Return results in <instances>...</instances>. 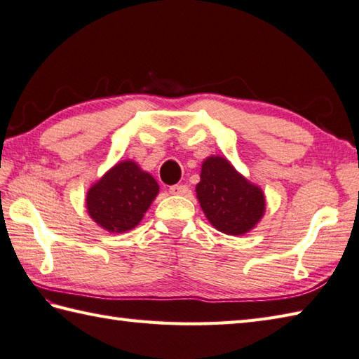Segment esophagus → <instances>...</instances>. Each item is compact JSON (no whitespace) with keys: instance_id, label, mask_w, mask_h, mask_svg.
<instances>
[{"instance_id":"34e87169","label":"esophagus","mask_w":359,"mask_h":359,"mask_svg":"<svg viewBox=\"0 0 359 359\" xmlns=\"http://www.w3.org/2000/svg\"><path fill=\"white\" fill-rule=\"evenodd\" d=\"M170 193L175 194V196H185L189 193V188L187 185H172L170 187Z\"/></svg>"}]
</instances>
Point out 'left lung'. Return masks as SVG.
<instances>
[{"mask_svg": "<svg viewBox=\"0 0 359 359\" xmlns=\"http://www.w3.org/2000/svg\"><path fill=\"white\" fill-rule=\"evenodd\" d=\"M196 193L211 225L225 234H245L264 216L262 189L243 179L224 157L205 160Z\"/></svg>", "mask_w": 359, "mask_h": 359, "instance_id": "8db88e82", "label": "left lung"}]
</instances>
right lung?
<instances>
[{
  "label": "right lung",
  "mask_w": 359,
  "mask_h": 359,
  "mask_svg": "<svg viewBox=\"0 0 359 359\" xmlns=\"http://www.w3.org/2000/svg\"><path fill=\"white\" fill-rule=\"evenodd\" d=\"M158 193L151 174L134 162H120L89 189V216L111 233H123L139 225Z\"/></svg>",
  "instance_id": "add662e5"
}]
</instances>
